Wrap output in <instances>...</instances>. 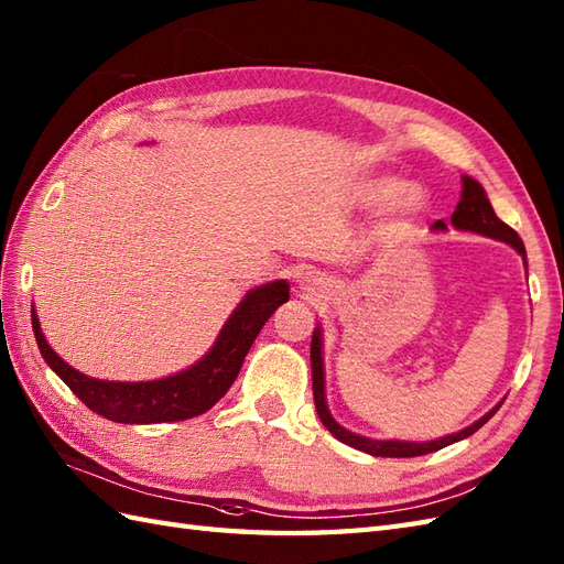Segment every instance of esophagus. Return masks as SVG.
<instances>
[{"instance_id": "obj_1", "label": "esophagus", "mask_w": 564, "mask_h": 564, "mask_svg": "<svg viewBox=\"0 0 564 564\" xmlns=\"http://www.w3.org/2000/svg\"><path fill=\"white\" fill-rule=\"evenodd\" d=\"M299 290L304 292L308 299H315V296H323L327 292V278L321 272L315 270H308L304 278L299 280Z\"/></svg>"}]
</instances>
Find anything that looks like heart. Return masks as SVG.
<instances>
[{
    "label": "heart",
    "mask_w": 564,
    "mask_h": 564,
    "mask_svg": "<svg viewBox=\"0 0 564 564\" xmlns=\"http://www.w3.org/2000/svg\"><path fill=\"white\" fill-rule=\"evenodd\" d=\"M359 200L370 208L388 205L392 200V210L400 215H419L425 210V191L416 184H406L402 176L378 174L370 176L359 186Z\"/></svg>",
    "instance_id": "b5f03b06"
}]
</instances>
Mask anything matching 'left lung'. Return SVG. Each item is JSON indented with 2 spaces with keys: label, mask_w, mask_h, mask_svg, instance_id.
<instances>
[{
  "label": "left lung",
  "mask_w": 564,
  "mask_h": 564,
  "mask_svg": "<svg viewBox=\"0 0 564 564\" xmlns=\"http://www.w3.org/2000/svg\"><path fill=\"white\" fill-rule=\"evenodd\" d=\"M452 227L510 243L527 263V249H524V243H521L517 231L512 227H507L496 215V210H492L484 186H480L476 178L466 176V174L462 176V198L457 203L455 213H452ZM433 229L447 231V225L443 223V219H437ZM311 370H313L315 411H318V416H321L325 429L333 433L339 443H345L354 449H361V452H366V455H373V457H421V455H429V452L443 449L452 443H459V441H464V437L474 435L502 404V402L496 404L488 411V414H484L471 425H466V429H462L459 433L437 437V441H423V443L421 441H376V437H366V435L347 431L345 425H339L333 419V414H329L327 400H325V366H323V329H321V325L313 329V339H311Z\"/></svg>",
  "instance_id": "obj_1"
}]
</instances>
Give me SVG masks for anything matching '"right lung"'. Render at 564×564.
Segmentation results:
<instances>
[{"label": "right lung", "instance_id": "right-lung-1", "mask_svg": "<svg viewBox=\"0 0 564 564\" xmlns=\"http://www.w3.org/2000/svg\"><path fill=\"white\" fill-rule=\"evenodd\" d=\"M284 301H290V282L286 280L256 286L231 311L203 359L174 376L141 382L100 380L80 373L47 345L35 306L31 311V321L45 364L95 414L115 423H170L200 416L215 406L217 400H223L231 382L237 380L253 339Z\"/></svg>", "mask_w": 564, "mask_h": 564}]
</instances>
